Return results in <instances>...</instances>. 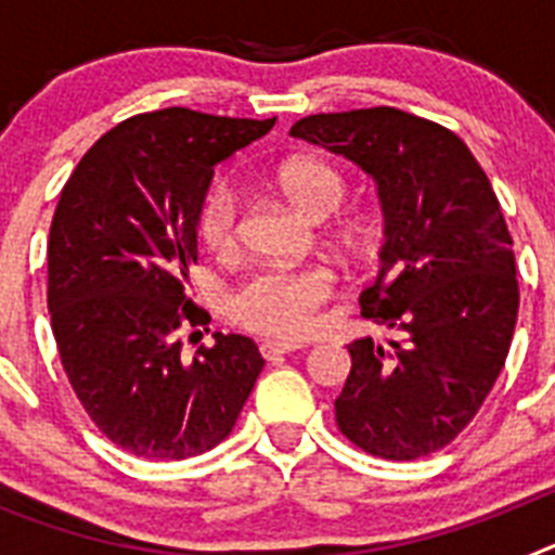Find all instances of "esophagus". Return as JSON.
I'll use <instances>...</instances> for the list:
<instances>
[{"instance_id": "esophagus-1", "label": "esophagus", "mask_w": 555, "mask_h": 555, "mask_svg": "<svg viewBox=\"0 0 555 555\" xmlns=\"http://www.w3.org/2000/svg\"><path fill=\"white\" fill-rule=\"evenodd\" d=\"M300 341H263L261 345V356L267 358V361H274V358L281 356H288V352L300 350Z\"/></svg>"}]
</instances>
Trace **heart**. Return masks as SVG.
<instances>
[{
	"label": "heart",
	"instance_id": "heart-1",
	"mask_svg": "<svg viewBox=\"0 0 555 555\" xmlns=\"http://www.w3.org/2000/svg\"><path fill=\"white\" fill-rule=\"evenodd\" d=\"M274 185L300 217L325 222L347 197L345 178L320 158L283 160ZM199 242L214 255H230L242 242V199L224 180L205 191L197 210ZM341 242L356 244V230H345ZM336 278L325 267L258 269L230 294V317L235 325L269 338H302L313 331L320 308L331 300Z\"/></svg>",
	"mask_w": 555,
	"mask_h": 555
}]
</instances>
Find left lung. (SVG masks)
I'll list each match as a JSON object with an SVG mask.
<instances>
[{
	"instance_id": "8db88e82",
	"label": "left lung",
	"mask_w": 555,
	"mask_h": 555,
	"mask_svg": "<svg viewBox=\"0 0 555 555\" xmlns=\"http://www.w3.org/2000/svg\"><path fill=\"white\" fill-rule=\"evenodd\" d=\"M292 135L375 180L386 242L358 302L405 336L347 345L338 430L380 459L436 453L478 414L517 325L512 235L492 183L455 132L397 107L317 113Z\"/></svg>"
}]
</instances>
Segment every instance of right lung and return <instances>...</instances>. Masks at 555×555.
<instances>
[{"label": "right lung", "mask_w": 555, "mask_h": 555, "mask_svg": "<svg viewBox=\"0 0 555 555\" xmlns=\"http://www.w3.org/2000/svg\"><path fill=\"white\" fill-rule=\"evenodd\" d=\"M272 127L189 107L139 113L63 185L47 253L57 352L86 414L139 459L217 448L261 375L253 338L214 333L189 361L178 331L208 322L185 292L214 166Z\"/></svg>", "instance_id": "add662e5"}]
</instances>
